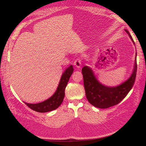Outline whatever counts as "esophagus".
Listing matches in <instances>:
<instances>
[{
  "instance_id": "34e87169",
  "label": "esophagus",
  "mask_w": 146,
  "mask_h": 146,
  "mask_svg": "<svg viewBox=\"0 0 146 146\" xmlns=\"http://www.w3.org/2000/svg\"><path fill=\"white\" fill-rule=\"evenodd\" d=\"M74 65L76 66L77 68H80L82 66V60L80 58H78L74 61Z\"/></svg>"
}]
</instances>
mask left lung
I'll list each match as a JSON object with an SVG mask.
<instances>
[{"label": "left lung", "instance_id": "1", "mask_svg": "<svg viewBox=\"0 0 146 146\" xmlns=\"http://www.w3.org/2000/svg\"><path fill=\"white\" fill-rule=\"evenodd\" d=\"M133 43L129 31L125 30ZM136 54L133 73L130 78L120 85L115 87L106 86L101 84L96 78L92 70L88 66H84L82 72L83 77L86 98L89 102L99 108H108L121 102L133 87L136 76Z\"/></svg>", "mask_w": 146, "mask_h": 146}]
</instances>
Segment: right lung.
Wrapping results in <instances>:
<instances>
[{"label": "right lung", "instance_id": "1", "mask_svg": "<svg viewBox=\"0 0 146 146\" xmlns=\"http://www.w3.org/2000/svg\"><path fill=\"white\" fill-rule=\"evenodd\" d=\"M73 70L74 68L72 65L66 69L61 77L59 85L58 88H57L56 92L51 98L38 104H33L26 102L24 103L30 108L39 113H46L51 111L52 110H54L58 108L63 101L65 95V88L66 85H67L70 77L71 76L73 72Z\"/></svg>", "mask_w": 146, "mask_h": 146}]
</instances>
